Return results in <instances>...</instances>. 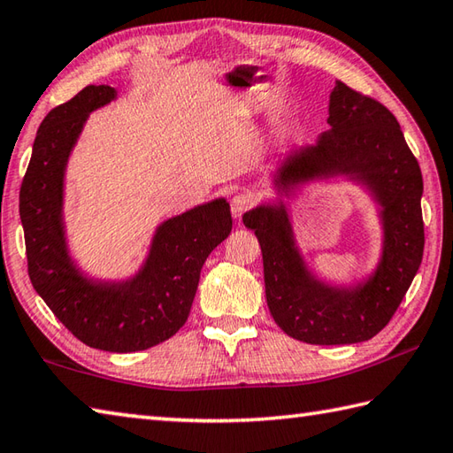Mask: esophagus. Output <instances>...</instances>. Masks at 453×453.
<instances>
[{"mask_svg": "<svg viewBox=\"0 0 453 453\" xmlns=\"http://www.w3.org/2000/svg\"><path fill=\"white\" fill-rule=\"evenodd\" d=\"M251 203H253V200H251L250 194H245V192L235 194V196L232 198V214H234V218L235 219L242 218L245 211L251 208Z\"/></svg>", "mask_w": 453, "mask_h": 453, "instance_id": "34e87169", "label": "esophagus"}]
</instances>
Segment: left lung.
I'll return each instance as SVG.
<instances>
[{"label":"left lung","instance_id":"left-lung-1","mask_svg":"<svg viewBox=\"0 0 453 453\" xmlns=\"http://www.w3.org/2000/svg\"><path fill=\"white\" fill-rule=\"evenodd\" d=\"M327 123L314 145L292 147L280 158L274 186L290 194L298 184L334 176L367 186L383 226L375 273L348 288L318 280L298 251L282 202L250 210L243 224L261 243L265 295L280 330L314 345L359 343L388 324L422 263V173L395 115L340 80Z\"/></svg>","mask_w":453,"mask_h":453}]
</instances>
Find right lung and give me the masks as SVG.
<instances>
[{
	"label": "right lung",
	"instance_id": "add662e5",
	"mask_svg": "<svg viewBox=\"0 0 453 453\" xmlns=\"http://www.w3.org/2000/svg\"><path fill=\"white\" fill-rule=\"evenodd\" d=\"M111 86H86L42 119L19 192L33 288L74 338L96 349H149L184 326L208 255L232 232L224 198L163 221L143 267L121 282L88 279L68 253L62 203L65 171L84 121L115 100Z\"/></svg>",
	"mask_w": 453,
	"mask_h": 453
}]
</instances>
